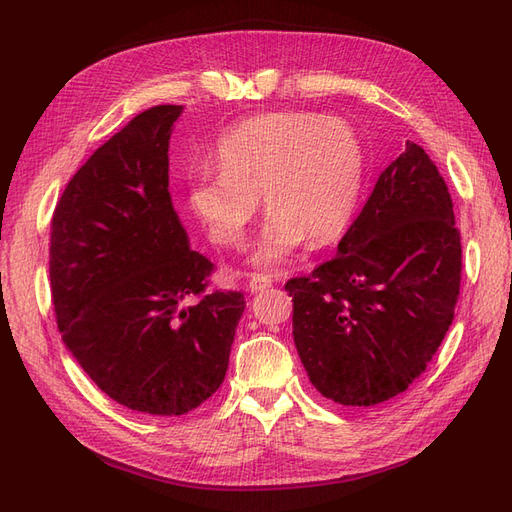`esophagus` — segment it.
I'll return each mask as SVG.
<instances>
[{"mask_svg": "<svg viewBox=\"0 0 512 512\" xmlns=\"http://www.w3.org/2000/svg\"><path fill=\"white\" fill-rule=\"evenodd\" d=\"M271 277H267V275H252V280H250V284H247V290H250L252 294H256V292H262V290H267V288H271Z\"/></svg>", "mask_w": 512, "mask_h": 512, "instance_id": "34e87169", "label": "esophagus"}]
</instances>
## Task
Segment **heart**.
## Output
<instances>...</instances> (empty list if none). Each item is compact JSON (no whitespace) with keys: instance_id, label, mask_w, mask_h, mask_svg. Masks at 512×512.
I'll use <instances>...</instances> for the list:
<instances>
[{"instance_id":"b5f03b06","label":"heart","mask_w":512,"mask_h":512,"mask_svg":"<svg viewBox=\"0 0 512 512\" xmlns=\"http://www.w3.org/2000/svg\"><path fill=\"white\" fill-rule=\"evenodd\" d=\"M220 170L200 168L190 205L213 243L239 247L262 196L271 218L254 252L260 267H280L307 239L333 241L361 194L365 156L344 119L305 111L262 113L232 126L215 147Z\"/></svg>"}]
</instances>
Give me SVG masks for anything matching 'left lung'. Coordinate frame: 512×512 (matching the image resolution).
Masks as SVG:
<instances>
[{
	"label": "left lung",
	"mask_w": 512,
	"mask_h": 512,
	"mask_svg": "<svg viewBox=\"0 0 512 512\" xmlns=\"http://www.w3.org/2000/svg\"><path fill=\"white\" fill-rule=\"evenodd\" d=\"M461 286L453 200L425 149L386 166L337 256L286 282L309 380L342 406H378L427 369Z\"/></svg>",
	"instance_id": "left-lung-1"
}]
</instances>
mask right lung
I'll use <instances>...</instances> for the list:
<instances>
[{
  "mask_svg": "<svg viewBox=\"0 0 512 512\" xmlns=\"http://www.w3.org/2000/svg\"><path fill=\"white\" fill-rule=\"evenodd\" d=\"M181 106L136 115L94 151L51 222L49 277L61 339L117 404L181 416L220 389L245 299L207 292L215 265L190 250L168 192Z\"/></svg>",
  "mask_w": 512,
  "mask_h": 512,
  "instance_id": "obj_1",
  "label": "right lung"
}]
</instances>
